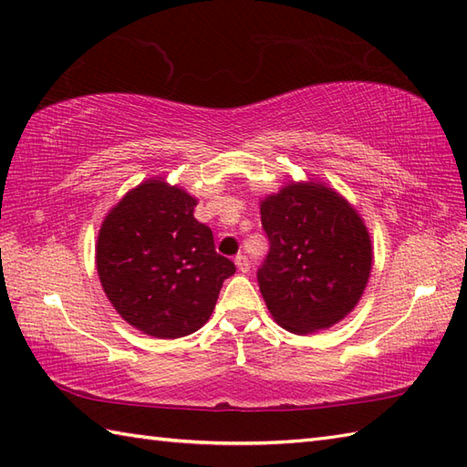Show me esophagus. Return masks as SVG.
<instances>
[{"label": "esophagus", "mask_w": 467, "mask_h": 467, "mask_svg": "<svg viewBox=\"0 0 467 467\" xmlns=\"http://www.w3.org/2000/svg\"><path fill=\"white\" fill-rule=\"evenodd\" d=\"M234 263H236V266H239V271L241 273H249V269H251V263H249V256L246 254H236L234 256Z\"/></svg>", "instance_id": "esophagus-1"}]
</instances>
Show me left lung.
Returning <instances> with one entry per match:
<instances>
[{"mask_svg": "<svg viewBox=\"0 0 467 467\" xmlns=\"http://www.w3.org/2000/svg\"><path fill=\"white\" fill-rule=\"evenodd\" d=\"M269 254L256 271L275 321L293 333L339 323L371 271L369 233L349 202L323 184H289L261 204Z\"/></svg>", "mask_w": 467, "mask_h": 467, "instance_id": "8db88e82", "label": "left lung"}]
</instances>
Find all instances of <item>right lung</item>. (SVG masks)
<instances>
[{"label": "right lung", "mask_w": 467, "mask_h": 467, "mask_svg": "<svg viewBox=\"0 0 467 467\" xmlns=\"http://www.w3.org/2000/svg\"><path fill=\"white\" fill-rule=\"evenodd\" d=\"M196 201L176 186L148 181L118 202L98 234L104 293L122 319L146 335L176 339L208 321L231 259L194 218Z\"/></svg>", "instance_id": "obj_1"}]
</instances>
